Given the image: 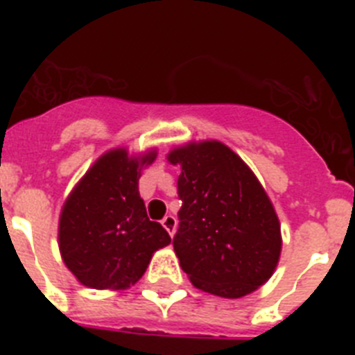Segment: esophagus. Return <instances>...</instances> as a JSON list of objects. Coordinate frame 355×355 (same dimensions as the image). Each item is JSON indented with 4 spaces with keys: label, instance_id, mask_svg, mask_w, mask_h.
I'll use <instances>...</instances> for the list:
<instances>
[{
    "label": "esophagus",
    "instance_id": "1",
    "mask_svg": "<svg viewBox=\"0 0 355 355\" xmlns=\"http://www.w3.org/2000/svg\"><path fill=\"white\" fill-rule=\"evenodd\" d=\"M162 225L168 231V234H174L175 231V216L174 215H165L163 216V220H162Z\"/></svg>",
    "mask_w": 355,
    "mask_h": 355
}]
</instances>
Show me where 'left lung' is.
Masks as SVG:
<instances>
[{
	"instance_id": "obj_1",
	"label": "left lung",
	"mask_w": 355,
	"mask_h": 355,
	"mask_svg": "<svg viewBox=\"0 0 355 355\" xmlns=\"http://www.w3.org/2000/svg\"><path fill=\"white\" fill-rule=\"evenodd\" d=\"M168 159L181 165L172 245L190 281L225 299L266 283L281 254V225L252 171L220 142L188 144Z\"/></svg>"
}]
</instances>
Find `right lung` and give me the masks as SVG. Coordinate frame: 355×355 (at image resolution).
Segmentation results:
<instances>
[{
	"label": "right lung",
	"mask_w": 355,
	"mask_h": 355,
	"mask_svg": "<svg viewBox=\"0 0 355 355\" xmlns=\"http://www.w3.org/2000/svg\"><path fill=\"white\" fill-rule=\"evenodd\" d=\"M155 156L137 159L124 149L110 150L65 200L60 252L85 286L128 288L142 277L153 252L171 243L163 225L149 220L139 192L140 167Z\"/></svg>",
	"instance_id": "1"
}]
</instances>
